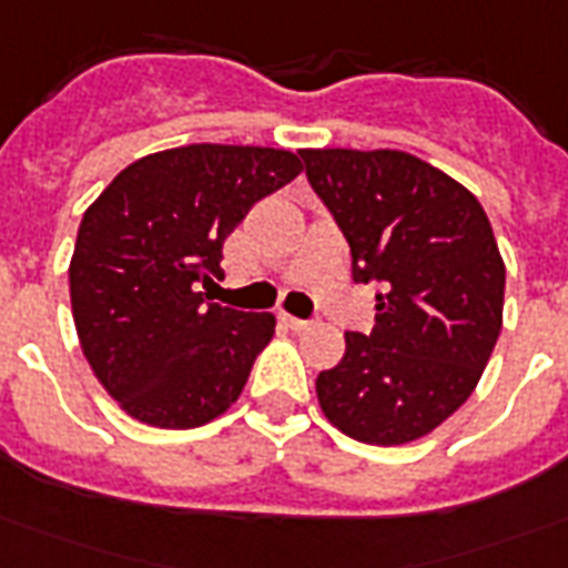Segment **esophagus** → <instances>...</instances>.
Wrapping results in <instances>:
<instances>
[{
    "mask_svg": "<svg viewBox=\"0 0 568 568\" xmlns=\"http://www.w3.org/2000/svg\"><path fill=\"white\" fill-rule=\"evenodd\" d=\"M281 321H284L290 329H296V333H302V329H312V321H302V317H293V314H281Z\"/></svg>",
    "mask_w": 568,
    "mask_h": 568,
    "instance_id": "esophagus-1",
    "label": "esophagus"
}]
</instances>
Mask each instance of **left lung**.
I'll return each mask as SVG.
<instances>
[{"mask_svg":"<svg viewBox=\"0 0 568 568\" xmlns=\"http://www.w3.org/2000/svg\"><path fill=\"white\" fill-rule=\"evenodd\" d=\"M300 153L351 244L354 281L384 287L372 333H345L342 363L317 375V403L357 442H417L469 399L503 329L505 263L490 221L415 153Z\"/></svg>","mask_w":568,"mask_h":568,"instance_id":"left-lung-1","label":"left lung"}]
</instances>
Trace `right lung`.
<instances>
[{
	"label": "right lung",
	"mask_w": 568,
	"mask_h": 568,
	"mask_svg": "<svg viewBox=\"0 0 568 568\" xmlns=\"http://www.w3.org/2000/svg\"><path fill=\"white\" fill-rule=\"evenodd\" d=\"M302 172L256 144H187L126 165L84 211L69 296L99 384L135 420L193 429L242 396L275 314L205 302L223 239Z\"/></svg>",
	"instance_id": "obj_1"
}]
</instances>
